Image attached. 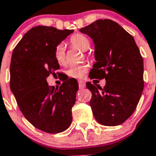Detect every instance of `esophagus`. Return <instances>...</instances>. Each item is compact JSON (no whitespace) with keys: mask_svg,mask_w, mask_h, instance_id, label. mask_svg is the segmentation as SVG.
Wrapping results in <instances>:
<instances>
[{"mask_svg":"<svg viewBox=\"0 0 156 156\" xmlns=\"http://www.w3.org/2000/svg\"><path fill=\"white\" fill-rule=\"evenodd\" d=\"M78 83H79L80 89H83V88L86 87V83H85V82L83 80H79L78 81Z\"/></svg>","mask_w":156,"mask_h":156,"instance_id":"34e87169","label":"esophagus"}]
</instances>
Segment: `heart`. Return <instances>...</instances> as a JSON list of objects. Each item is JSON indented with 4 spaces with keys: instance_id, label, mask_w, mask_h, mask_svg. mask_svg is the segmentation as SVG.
<instances>
[{
    "instance_id": "1",
    "label": "heart",
    "mask_w": 156,
    "mask_h": 156,
    "mask_svg": "<svg viewBox=\"0 0 156 156\" xmlns=\"http://www.w3.org/2000/svg\"><path fill=\"white\" fill-rule=\"evenodd\" d=\"M70 44L74 48L80 49L82 51H86L90 47V41L86 36L81 34H76L73 35L69 40ZM55 58L57 62L63 65L66 60V50L64 45L60 44L57 45L55 50ZM89 66L87 64L73 65L71 66L67 70V74L73 78H82L86 74Z\"/></svg>"
}]
</instances>
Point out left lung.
<instances>
[{"label": "left lung", "instance_id": "1", "mask_svg": "<svg viewBox=\"0 0 156 156\" xmlns=\"http://www.w3.org/2000/svg\"><path fill=\"white\" fill-rule=\"evenodd\" d=\"M80 31L94 44L96 62L89 76L106 80L103 88L86 83L92 93L94 116L105 126L122 124L133 113L144 89V64L138 47L130 34L110 19H98Z\"/></svg>", "mask_w": 156, "mask_h": 156}]
</instances>
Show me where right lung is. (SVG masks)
I'll return each mask as SVG.
<instances>
[{"mask_svg":"<svg viewBox=\"0 0 156 156\" xmlns=\"http://www.w3.org/2000/svg\"><path fill=\"white\" fill-rule=\"evenodd\" d=\"M73 31L37 26L24 34L12 52L11 90L25 118L47 133L64 131L72 122L77 80L70 78L55 88L48 86L47 78L60 68L55 48Z\"/></svg>","mask_w":156,"mask_h":156,"instance_id":"right-lung-1","label":"right lung"}]
</instances>
